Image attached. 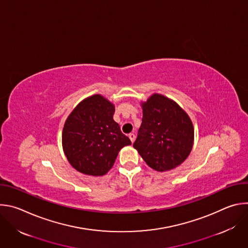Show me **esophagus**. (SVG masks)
<instances>
[{"label": "esophagus", "mask_w": 248, "mask_h": 248, "mask_svg": "<svg viewBox=\"0 0 248 248\" xmlns=\"http://www.w3.org/2000/svg\"><path fill=\"white\" fill-rule=\"evenodd\" d=\"M128 137H129V139H130L131 142L133 143V142H134V140H135V134H134V133H129V134H128Z\"/></svg>", "instance_id": "obj_1"}]
</instances>
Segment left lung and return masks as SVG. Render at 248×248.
Returning <instances> with one entry per match:
<instances>
[{"label":"left lung","mask_w":248,"mask_h":248,"mask_svg":"<svg viewBox=\"0 0 248 248\" xmlns=\"http://www.w3.org/2000/svg\"><path fill=\"white\" fill-rule=\"evenodd\" d=\"M142 107V124L133 147L157 171L180 166L189 155L194 128L188 115L174 101L153 94Z\"/></svg>","instance_id":"8db88e82"}]
</instances>
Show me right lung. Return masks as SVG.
I'll list each match as a JSON object with an SVG mask.
<instances>
[{"label": "right lung", "instance_id": "add662e5", "mask_svg": "<svg viewBox=\"0 0 248 248\" xmlns=\"http://www.w3.org/2000/svg\"><path fill=\"white\" fill-rule=\"evenodd\" d=\"M115 106L100 94L81 101L67 117L62 134L64 155L77 170L88 175L107 173L120 150L130 145L113 119Z\"/></svg>", "mask_w": 248, "mask_h": 248}]
</instances>
